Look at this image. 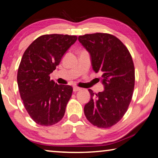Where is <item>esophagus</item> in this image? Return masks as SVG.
Here are the masks:
<instances>
[{
  "instance_id": "obj_1",
  "label": "esophagus",
  "mask_w": 158,
  "mask_h": 158,
  "mask_svg": "<svg viewBox=\"0 0 158 158\" xmlns=\"http://www.w3.org/2000/svg\"><path fill=\"white\" fill-rule=\"evenodd\" d=\"M81 89V88L78 87V86H74V87H73V91H74V92H78V91H80Z\"/></svg>"
}]
</instances>
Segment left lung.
Here are the masks:
<instances>
[{
	"instance_id": "obj_1",
	"label": "left lung",
	"mask_w": 158,
	"mask_h": 158,
	"mask_svg": "<svg viewBox=\"0 0 158 158\" xmlns=\"http://www.w3.org/2000/svg\"><path fill=\"white\" fill-rule=\"evenodd\" d=\"M78 40L89 53L92 69L102 72L103 92L89 89L90 101L84 114L93 125L108 128L123 118L132 99L135 66L127 48L114 35L96 33L79 35Z\"/></svg>"
}]
</instances>
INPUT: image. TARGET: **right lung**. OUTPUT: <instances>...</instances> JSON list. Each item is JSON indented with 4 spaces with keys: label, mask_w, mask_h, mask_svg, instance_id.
Listing matches in <instances>:
<instances>
[{
    "label": "right lung",
    "mask_w": 158,
    "mask_h": 158,
    "mask_svg": "<svg viewBox=\"0 0 158 158\" xmlns=\"http://www.w3.org/2000/svg\"><path fill=\"white\" fill-rule=\"evenodd\" d=\"M77 39V35H41L22 56L17 74L20 95L28 114L40 125H53L63 118L73 88L59 85L49 74Z\"/></svg>",
    "instance_id": "1"
}]
</instances>
